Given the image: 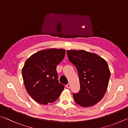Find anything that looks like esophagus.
Returning a JSON list of instances; mask_svg holds the SVG:
<instances>
[{"instance_id": "1", "label": "esophagus", "mask_w": 128, "mask_h": 128, "mask_svg": "<svg viewBox=\"0 0 128 128\" xmlns=\"http://www.w3.org/2000/svg\"><path fill=\"white\" fill-rule=\"evenodd\" d=\"M66 86L67 87V88H68V89H69V88H70V84H69V83H68V84H67L66 85Z\"/></svg>"}]
</instances>
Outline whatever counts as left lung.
<instances>
[{
    "instance_id": "left-lung-1",
    "label": "left lung",
    "mask_w": 128,
    "mask_h": 128,
    "mask_svg": "<svg viewBox=\"0 0 128 128\" xmlns=\"http://www.w3.org/2000/svg\"><path fill=\"white\" fill-rule=\"evenodd\" d=\"M68 60L77 68L80 89L73 93L75 102L82 107L94 106L104 97L110 78L108 64L94 53L84 50L67 51Z\"/></svg>"
}]
</instances>
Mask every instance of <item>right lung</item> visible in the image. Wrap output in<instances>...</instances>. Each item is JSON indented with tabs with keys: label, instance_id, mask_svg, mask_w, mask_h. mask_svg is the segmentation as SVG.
Wrapping results in <instances>:
<instances>
[{
	"label": "right lung",
	"instance_id": "add662e5",
	"mask_svg": "<svg viewBox=\"0 0 128 128\" xmlns=\"http://www.w3.org/2000/svg\"><path fill=\"white\" fill-rule=\"evenodd\" d=\"M65 50L49 49L30 56L24 63L22 74L24 86L31 97L39 104L54 102L64 89L57 79V64L65 55Z\"/></svg>",
	"mask_w": 128,
	"mask_h": 128
}]
</instances>
